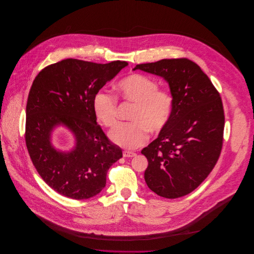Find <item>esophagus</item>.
Segmentation results:
<instances>
[{
	"label": "esophagus",
	"instance_id": "34e87169",
	"mask_svg": "<svg viewBox=\"0 0 254 254\" xmlns=\"http://www.w3.org/2000/svg\"><path fill=\"white\" fill-rule=\"evenodd\" d=\"M123 156L124 157H135L136 153H134V152H131V151H124Z\"/></svg>",
	"mask_w": 254,
	"mask_h": 254
}]
</instances>
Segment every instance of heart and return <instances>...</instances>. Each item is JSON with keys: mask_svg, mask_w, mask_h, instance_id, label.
<instances>
[{"mask_svg": "<svg viewBox=\"0 0 254 254\" xmlns=\"http://www.w3.org/2000/svg\"><path fill=\"white\" fill-rule=\"evenodd\" d=\"M120 96L128 102L136 104L131 120L133 123L120 124L109 136L115 144L134 149L143 145L148 139V132L159 133L168 124L174 107L172 95L158 89V83L143 74L133 73L117 83ZM93 110L96 117L107 127L117 123V98L100 90L93 99Z\"/></svg>", "mask_w": 254, "mask_h": 254, "instance_id": "obj_1", "label": "heart"}]
</instances>
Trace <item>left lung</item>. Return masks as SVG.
Segmentation results:
<instances>
[{"label": "left lung", "instance_id": "obj_1", "mask_svg": "<svg viewBox=\"0 0 254 254\" xmlns=\"http://www.w3.org/2000/svg\"><path fill=\"white\" fill-rule=\"evenodd\" d=\"M133 70L162 77L174 100L167 126L141 151L148 160L146 184L165 198L187 195L205 180L220 155L224 129L220 95L201 68L185 58L140 64Z\"/></svg>", "mask_w": 254, "mask_h": 254}]
</instances>
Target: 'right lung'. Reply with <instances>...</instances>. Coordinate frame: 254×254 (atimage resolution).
Returning a JSON list of instances; mask_svg holds the SVG:
<instances>
[{"label": "right lung", "mask_w": 254, "mask_h": 254, "mask_svg": "<svg viewBox=\"0 0 254 254\" xmlns=\"http://www.w3.org/2000/svg\"><path fill=\"white\" fill-rule=\"evenodd\" d=\"M127 65L66 59L35 78L26 107V145L42 179L59 194L76 200L97 195L106 185L108 169L122 157L121 148L97 124L93 99ZM59 127L74 137L70 151L53 145Z\"/></svg>", "instance_id": "right-lung-1"}]
</instances>
